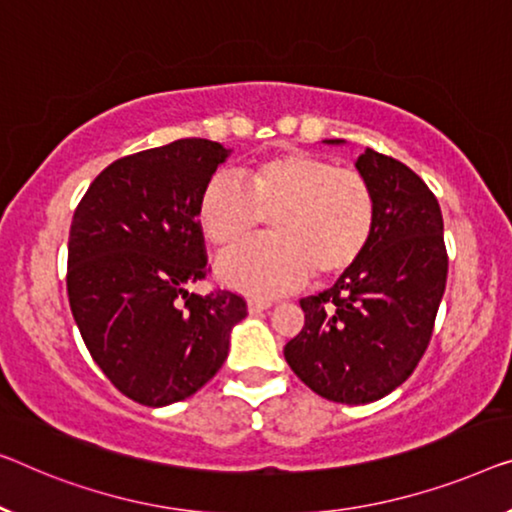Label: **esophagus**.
<instances>
[{
  "label": "esophagus",
  "mask_w": 512,
  "mask_h": 512,
  "mask_svg": "<svg viewBox=\"0 0 512 512\" xmlns=\"http://www.w3.org/2000/svg\"><path fill=\"white\" fill-rule=\"evenodd\" d=\"M269 301H264V299H248V312L250 315H257V312H262V310H266L269 308Z\"/></svg>",
  "instance_id": "1"
}]
</instances>
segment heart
Instances as JSON below:
<instances>
[{"instance_id": "obj_1", "label": "heart", "mask_w": 512, "mask_h": 512, "mask_svg": "<svg viewBox=\"0 0 512 512\" xmlns=\"http://www.w3.org/2000/svg\"><path fill=\"white\" fill-rule=\"evenodd\" d=\"M271 218L273 239L236 250L218 264L225 285L271 296L301 287L310 273L333 280L370 246L377 202L368 179L308 151H282L204 183L197 220L218 250L239 248Z\"/></svg>"}]
</instances>
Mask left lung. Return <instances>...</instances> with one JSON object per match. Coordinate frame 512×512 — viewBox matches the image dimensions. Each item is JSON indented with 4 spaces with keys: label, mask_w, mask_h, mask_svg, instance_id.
Instances as JSON below:
<instances>
[{
    "label": "left lung",
    "mask_w": 512,
    "mask_h": 512,
    "mask_svg": "<svg viewBox=\"0 0 512 512\" xmlns=\"http://www.w3.org/2000/svg\"><path fill=\"white\" fill-rule=\"evenodd\" d=\"M356 170L375 193V234L331 289L301 299L305 324L285 345L294 375L342 404L375 402L409 379L448 276L444 218L425 181L375 149L358 156Z\"/></svg>",
    "instance_id": "left-lung-1"
}]
</instances>
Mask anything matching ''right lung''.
<instances>
[{"mask_svg": "<svg viewBox=\"0 0 512 512\" xmlns=\"http://www.w3.org/2000/svg\"><path fill=\"white\" fill-rule=\"evenodd\" d=\"M227 156L223 144L200 137L124 156L91 181L73 213V319L103 375L144 407L200 391L248 315L230 289L188 292L209 271L197 202Z\"/></svg>", "mask_w": 512, "mask_h": 512, "instance_id": "add662e5", "label": "right lung"}]
</instances>
